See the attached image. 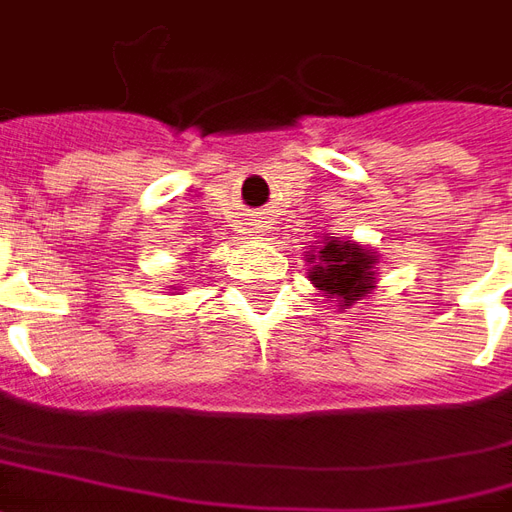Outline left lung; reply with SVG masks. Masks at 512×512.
I'll use <instances>...</instances> for the list:
<instances>
[{"mask_svg": "<svg viewBox=\"0 0 512 512\" xmlns=\"http://www.w3.org/2000/svg\"><path fill=\"white\" fill-rule=\"evenodd\" d=\"M317 253L309 256V281L329 298H337L343 309L362 301L376 284V256L357 242L326 236Z\"/></svg>", "mask_w": 512, "mask_h": 512, "instance_id": "obj_1", "label": "left lung"}]
</instances>
